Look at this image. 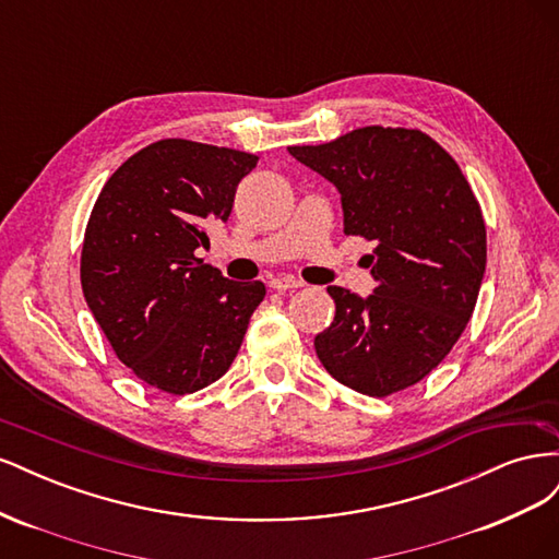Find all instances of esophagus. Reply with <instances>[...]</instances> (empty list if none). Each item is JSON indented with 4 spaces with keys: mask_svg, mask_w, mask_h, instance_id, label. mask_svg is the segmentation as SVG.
Returning a JSON list of instances; mask_svg holds the SVG:
<instances>
[{
    "mask_svg": "<svg viewBox=\"0 0 559 559\" xmlns=\"http://www.w3.org/2000/svg\"><path fill=\"white\" fill-rule=\"evenodd\" d=\"M270 286H273L275 292H289V289H300L302 282L294 277H273L270 280Z\"/></svg>",
    "mask_w": 559,
    "mask_h": 559,
    "instance_id": "34e87169",
    "label": "esophagus"
}]
</instances>
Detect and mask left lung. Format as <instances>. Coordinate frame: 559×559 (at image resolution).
Listing matches in <instances>:
<instances>
[{
	"label": "left lung",
	"mask_w": 559,
	"mask_h": 559,
	"mask_svg": "<svg viewBox=\"0 0 559 559\" xmlns=\"http://www.w3.org/2000/svg\"><path fill=\"white\" fill-rule=\"evenodd\" d=\"M289 154L341 191L345 235L373 242L376 294L329 286L319 361L354 392L389 396L425 380L476 310L487 261L480 202L460 165L413 128H357Z\"/></svg>",
	"instance_id": "8db88e82"
}]
</instances>
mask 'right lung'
<instances>
[{"instance_id": "add662e5", "label": "right lung", "mask_w": 559, "mask_h": 559, "mask_svg": "<svg viewBox=\"0 0 559 559\" xmlns=\"http://www.w3.org/2000/svg\"><path fill=\"white\" fill-rule=\"evenodd\" d=\"M257 163L245 151L160 140L118 167L93 205L83 296L118 361L165 394L222 378L265 298L263 282H230L195 257Z\"/></svg>"}]
</instances>
